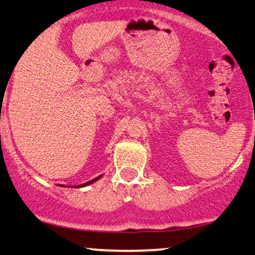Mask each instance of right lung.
<instances>
[{"label": "right lung", "instance_id": "obj_1", "mask_svg": "<svg viewBox=\"0 0 255 255\" xmlns=\"http://www.w3.org/2000/svg\"><path fill=\"white\" fill-rule=\"evenodd\" d=\"M103 175H100V176H97V177H95V179H93L92 181H88V182H86V183H83V184H79V186H74V187H72V188H82V187H87V186H89V184H92V183H94V182H96L97 180H100L101 177H102ZM58 186H60V187H65V186H61V184H58Z\"/></svg>", "mask_w": 255, "mask_h": 255}]
</instances>
